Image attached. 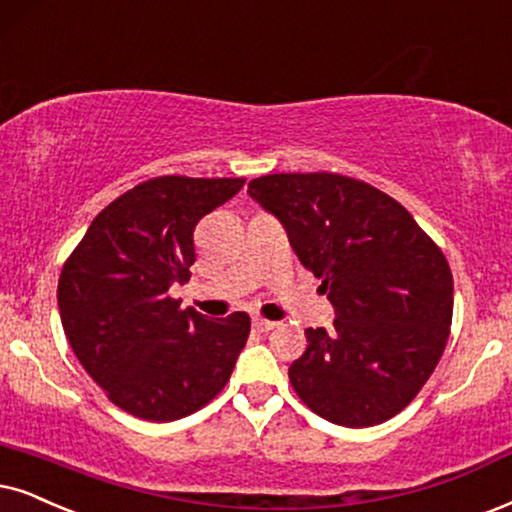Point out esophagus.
I'll list each match as a JSON object with an SVG mask.
<instances>
[{
	"instance_id": "esophagus-1",
	"label": "esophagus",
	"mask_w": 512,
	"mask_h": 512,
	"mask_svg": "<svg viewBox=\"0 0 512 512\" xmlns=\"http://www.w3.org/2000/svg\"><path fill=\"white\" fill-rule=\"evenodd\" d=\"M252 326H255L260 333H269V331H274L278 323H276V321L262 319V316H255V319H252Z\"/></svg>"
}]
</instances>
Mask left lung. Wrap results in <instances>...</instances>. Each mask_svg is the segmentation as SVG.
Returning <instances> with one entry per match:
<instances>
[{"mask_svg":"<svg viewBox=\"0 0 512 512\" xmlns=\"http://www.w3.org/2000/svg\"><path fill=\"white\" fill-rule=\"evenodd\" d=\"M248 193L283 224L335 309L333 331L307 328V349L288 368L297 397L345 428L397 416L449 340L454 278L444 252L404 205L366 181L267 174Z\"/></svg>","mask_w":512,"mask_h":512,"instance_id":"left-lung-1","label":"left lung"}]
</instances>
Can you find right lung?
I'll list each match as a JSON object with an SVG mask.
<instances>
[{"mask_svg": "<svg viewBox=\"0 0 512 512\" xmlns=\"http://www.w3.org/2000/svg\"><path fill=\"white\" fill-rule=\"evenodd\" d=\"M245 179L155 177L103 208L63 264L58 312L84 371L132 416L170 423L203 409L229 383L250 316L208 319L181 309L193 229Z\"/></svg>", "mask_w": 512, "mask_h": 512, "instance_id": "obj_1", "label": "right lung"}]
</instances>
